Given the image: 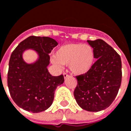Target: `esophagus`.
<instances>
[{
    "label": "esophagus",
    "instance_id": "34e87169",
    "mask_svg": "<svg viewBox=\"0 0 131 131\" xmlns=\"http://www.w3.org/2000/svg\"><path fill=\"white\" fill-rule=\"evenodd\" d=\"M63 76H64V79H67V78H69V76L68 74H66V73H64V74H63Z\"/></svg>",
    "mask_w": 131,
    "mask_h": 131
}]
</instances>
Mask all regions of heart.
<instances>
[{
    "instance_id": "obj_1",
    "label": "heart",
    "mask_w": 131,
    "mask_h": 131,
    "mask_svg": "<svg viewBox=\"0 0 131 131\" xmlns=\"http://www.w3.org/2000/svg\"><path fill=\"white\" fill-rule=\"evenodd\" d=\"M55 64L67 65L74 75H83L93 67L95 57L93 48L82 43H69L60 46L54 54Z\"/></svg>"
}]
</instances>
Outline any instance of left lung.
Returning a JSON list of instances; mask_svg holds the SVG:
<instances>
[{"mask_svg": "<svg viewBox=\"0 0 131 131\" xmlns=\"http://www.w3.org/2000/svg\"><path fill=\"white\" fill-rule=\"evenodd\" d=\"M93 48L97 60L87 74L77 77L74 92L83 110L100 112L110 107L121 86L122 72L119 54L102 39L87 40Z\"/></svg>", "mask_w": 131, "mask_h": 131, "instance_id": "8db88e82", "label": "left lung"}]
</instances>
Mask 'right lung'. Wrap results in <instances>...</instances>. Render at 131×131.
Here are the masks:
<instances>
[{"mask_svg":"<svg viewBox=\"0 0 131 131\" xmlns=\"http://www.w3.org/2000/svg\"><path fill=\"white\" fill-rule=\"evenodd\" d=\"M58 43L53 38L29 36L17 46L10 56L7 85L13 101L21 109L33 113L45 111L51 106L54 91L64 80L63 75L49 73V53ZM33 49L38 58L34 63L24 61L23 54Z\"/></svg>","mask_w":131,"mask_h":131,"instance_id":"right-lung-1","label":"right lung"}]
</instances>
